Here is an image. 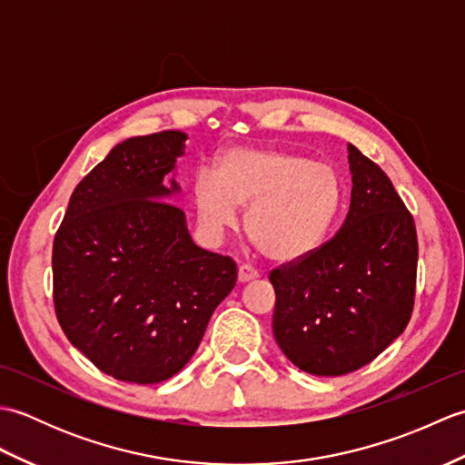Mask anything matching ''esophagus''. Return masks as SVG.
Instances as JSON below:
<instances>
[{
    "label": "esophagus",
    "mask_w": 465,
    "mask_h": 465,
    "mask_svg": "<svg viewBox=\"0 0 465 465\" xmlns=\"http://www.w3.org/2000/svg\"><path fill=\"white\" fill-rule=\"evenodd\" d=\"M260 278V272L253 268L252 263H242L240 270H238V280L240 282H250V280H255Z\"/></svg>",
    "instance_id": "obj_1"
}]
</instances>
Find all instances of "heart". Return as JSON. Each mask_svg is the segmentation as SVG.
Here are the masks:
<instances>
[{
    "instance_id": "b5f03b06",
    "label": "heart",
    "mask_w": 465,
    "mask_h": 465,
    "mask_svg": "<svg viewBox=\"0 0 465 465\" xmlns=\"http://www.w3.org/2000/svg\"><path fill=\"white\" fill-rule=\"evenodd\" d=\"M341 197V177L330 163L275 147L227 152L217 177L203 172L195 182L200 220L222 232L238 223L240 205H250V238L273 262H295L318 250Z\"/></svg>"
}]
</instances>
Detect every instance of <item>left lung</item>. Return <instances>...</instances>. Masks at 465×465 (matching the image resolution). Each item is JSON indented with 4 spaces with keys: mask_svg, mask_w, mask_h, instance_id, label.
<instances>
[{
    "mask_svg": "<svg viewBox=\"0 0 465 465\" xmlns=\"http://www.w3.org/2000/svg\"><path fill=\"white\" fill-rule=\"evenodd\" d=\"M351 202L338 233L270 272L273 338L312 375H345L406 330L416 300V223L390 177L350 145Z\"/></svg>",
    "mask_w": 465,
    "mask_h": 465,
    "instance_id": "8db88e82",
    "label": "left lung"
}]
</instances>
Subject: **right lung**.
<instances>
[{
	"mask_svg": "<svg viewBox=\"0 0 465 465\" xmlns=\"http://www.w3.org/2000/svg\"><path fill=\"white\" fill-rule=\"evenodd\" d=\"M183 132L130 137L87 173L54 240V305L67 340L130 383L170 380L233 290L230 255L197 248L163 177Z\"/></svg>",
	"mask_w": 465,
	"mask_h": 465,
	"instance_id": "right-lung-1",
	"label": "right lung"
}]
</instances>
